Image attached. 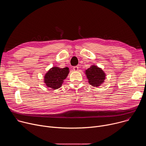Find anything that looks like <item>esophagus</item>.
Wrapping results in <instances>:
<instances>
[{
  "label": "esophagus",
  "instance_id": "esophagus-1",
  "mask_svg": "<svg viewBox=\"0 0 146 146\" xmlns=\"http://www.w3.org/2000/svg\"><path fill=\"white\" fill-rule=\"evenodd\" d=\"M73 69L74 70V71H77L78 70V66H74L73 68Z\"/></svg>",
  "mask_w": 146,
  "mask_h": 146
}]
</instances>
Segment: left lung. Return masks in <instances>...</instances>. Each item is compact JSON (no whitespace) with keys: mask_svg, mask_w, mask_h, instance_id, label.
<instances>
[{"mask_svg":"<svg viewBox=\"0 0 146 146\" xmlns=\"http://www.w3.org/2000/svg\"><path fill=\"white\" fill-rule=\"evenodd\" d=\"M85 74L88 80L89 84L95 87L101 86L106 78L105 73L101 68L94 65L86 70Z\"/></svg>","mask_w":146,"mask_h":146,"instance_id":"8db88e82","label":"left lung"}]
</instances>
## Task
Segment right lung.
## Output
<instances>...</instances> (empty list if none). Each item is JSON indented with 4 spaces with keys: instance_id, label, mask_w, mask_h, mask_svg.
<instances>
[{
    "instance_id": "right-lung-1",
    "label": "right lung",
    "mask_w": 146,
    "mask_h": 146,
    "mask_svg": "<svg viewBox=\"0 0 146 146\" xmlns=\"http://www.w3.org/2000/svg\"><path fill=\"white\" fill-rule=\"evenodd\" d=\"M69 73V68H59L54 66L44 75V82L48 88L53 90L59 88Z\"/></svg>"
}]
</instances>
